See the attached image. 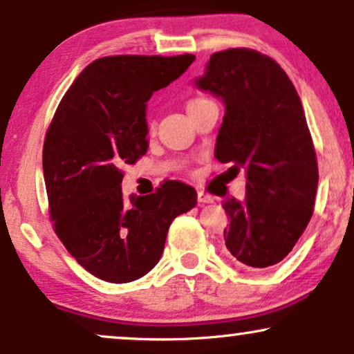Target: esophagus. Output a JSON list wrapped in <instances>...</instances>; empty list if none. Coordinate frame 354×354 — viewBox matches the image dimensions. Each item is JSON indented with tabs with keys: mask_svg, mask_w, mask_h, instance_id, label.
<instances>
[{
	"mask_svg": "<svg viewBox=\"0 0 354 354\" xmlns=\"http://www.w3.org/2000/svg\"><path fill=\"white\" fill-rule=\"evenodd\" d=\"M212 202H213L212 197H208V195L203 194V192H198V203L205 205V203H212Z\"/></svg>",
	"mask_w": 354,
	"mask_h": 354,
	"instance_id": "esophagus-1",
	"label": "esophagus"
}]
</instances>
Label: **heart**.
<instances>
[{"label": "heart", "instance_id": "heart-1", "mask_svg": "<svg viewBox=\"0 0 354 354\" xmlns=\"http://www.w3.org/2000/svg\"><path fill=\"white\" fill-rule=\"evenodd\" d=\"M207 102H210V100L205 98V97H194L192 100H189V103H187V110H189V111L194 110L195 106H198V104L207 103ZM147 133H149V134L156 133V123H154V121H147Z\"/></svg>", "mask_w": 354, "mask_h": 354}]
</instances>
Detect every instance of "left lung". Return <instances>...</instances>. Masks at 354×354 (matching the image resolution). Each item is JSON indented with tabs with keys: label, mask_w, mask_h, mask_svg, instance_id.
<instances>
[{
	"label": "left lung",
	"mask_w": 354,
	"mask_h": 354,
	"mask_svg": "<svg viewBox=\"0 0 354 354\" xmlns=\"http://www.w3.org/2000/svg\"><path fill=\"white\" fill-rule=\"evenodd\" d=\"M198 88L225 103L215 156L246 172V200L226 198V250L239 264L270 268L302 236L315 207L318 164L297 90L276 60L236 47L215 52Z\"/></svg>",
	"instance_id": "1"
}]
</instances>
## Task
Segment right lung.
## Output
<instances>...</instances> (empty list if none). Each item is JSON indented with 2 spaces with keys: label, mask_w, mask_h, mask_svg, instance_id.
<instances>
[{
  "label": "right lung",
  "mask_w": 354,
  "mask_h": 354,
  "mask_svg": "<svg viewBox=\"0 0 354 354\" xmlns=\"http://www.w3.org/2000/svg\"><path fill=\"white\" fill-rule=\"evenodd\" d=\"M195 55H110L91 62L57 106L42 167L55 234L102 281H136L159 263L174 218L197 205L194 187L165 180L154 194L123 197L128 164L147 151L146 102L184 73Z\"/></svg>",
  "instance_id": "add662e5"
}]
</instances>
